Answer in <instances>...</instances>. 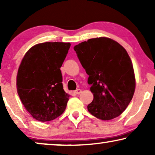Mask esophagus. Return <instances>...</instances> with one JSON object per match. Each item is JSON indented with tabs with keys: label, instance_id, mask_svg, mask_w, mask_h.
<instances>
[{
	"label": "esophagus",
	"instance_id": "1",
	"mask_svg": "<svg viewBox=\"0 0 155 155\" xmlns=\"http://www.w3.org/2000/svg\"><path fill=\"white\" fill-rule=\"evenodd\" d=\"M82 92V90H80V89H78V90H76L75 91V93L76 94H80V93Z\"/></svg>",
	"mask_w": 155,
	"mask_h": 155
}]
</instances>
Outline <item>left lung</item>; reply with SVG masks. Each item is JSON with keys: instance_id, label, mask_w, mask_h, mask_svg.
Returning <instances> with one entry per match:
<instances>
[{"instance_id": "left-lung-1", "label": "left lung", "mask_w": 155, "mask_h": 155, "mask_svg": "<svg viewBox=\"0 0 155 155\" xmlns=\"http://www.w3.org/2000/svg\"><path fill=\"white\" fill-rule=\"evenodd\" d=\"M74 50L89 75L94 95L88 111L104 120L119 116L128 107L135 90L132 61L126 50L108 37H97L75 46Z\"/></svg>"}]
</instances>
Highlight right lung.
<instances>
[{"label":"right lung","instance_id":"add662e5","mask_svg":"<svg viewBox=\"0 0 155 155\" xmlns=\"http://www.w3.org/2000/svg\"><path fill=\"white\" fill-rule=\"evenodd\" d=\"M70 47L69 42L37 44L21 61L17 74L18 94L36 120L50 121L65 110L70 95L63 90L60 68Z\"/></svg>","mask_w":155,"mask_h":155}]
</instances>
